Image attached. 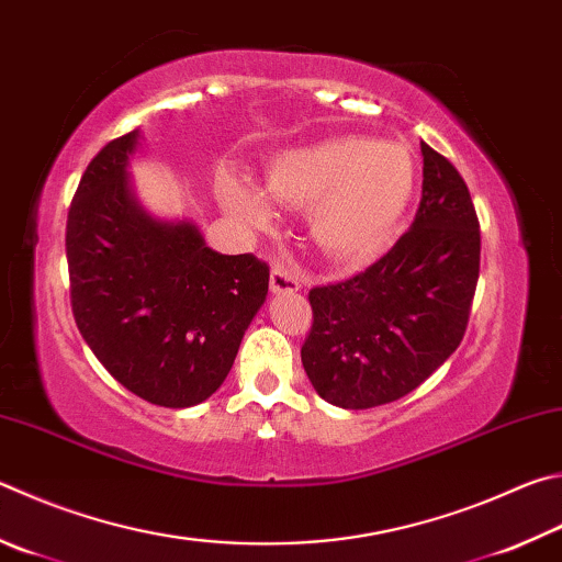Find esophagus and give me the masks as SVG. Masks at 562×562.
<instances>
[{"label": "esophagus", "instance_id": "34e87169", "mask_svg": "<svg viewBox=\"0 0 562 562\" xmlns=\"http://www.w3.org/2000/svg\"><path fill=\"white\" fill-rule=\"evenodd\" d=\"M302 288L297 274H294L288 265H274L270 272V290L272 292H297Z\"/></svg>", "mask_w": 562, "mask_h": 562}]
</instances>
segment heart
Listing matches in <instances>:
<instances>
[{"instance_id":"1","label":"heart","mask_w":562,"mask_h":562,"mask_svg":"<svg viewBox=\"0 0 562 562\" xmlns=\"http://www.w3.org/2000/svg\"><path fill=\"white\" fill-rule=\"evenodd\" d=\"M415 181V159L405 145L356 135L284 149L265 169L268 196L310 209L316 246L346 262L371 258L385 246L411 206ZM221 201L250 226L270 221L262 191L246 181L223 179Z\"/></svg>"}]
</instances>
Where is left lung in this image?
<instances>
[{
	"mask_svg": "<svg viewBox=\"0 0 562 562\" xmlns=\"http://www.w3.org/2000/svg\"><path fill=\"white\" fill-rule=\"evenodd\" d=\"M423 199L413 226L349 280L310 290L302 366L346 411L393 403L457 351L479 280L482 236L464 179L420 142Z\"/></svg>",
	"mask_w": 562,
	"mask_h": 562,
	"instance_id": "8db88e82",
	"label": "left lung"
}]
</instances>
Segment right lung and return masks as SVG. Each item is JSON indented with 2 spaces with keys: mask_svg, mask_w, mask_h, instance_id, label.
Returning a JSON list of instances; mask_svg holds the SVG:
<instances>
[{
  "mask_svg": "<svg viewBox=\"0 0 562 562\" xmlns=\"http://www.w3.org/2000/svg\"><path fill=\"white\" fill-rule=\"evenodd\" d=\"M137 137L108 142L70 201V307L112 379L147 403L191 407L226 381L270 268L252 252L206 248L187 221L142 211L127 181Z\"/></svg>",
  "mask_w": 562,
  "mask_h": 562,
  "instance_id": "obj_1",
  "label": "right lung"
}]
</instances>
